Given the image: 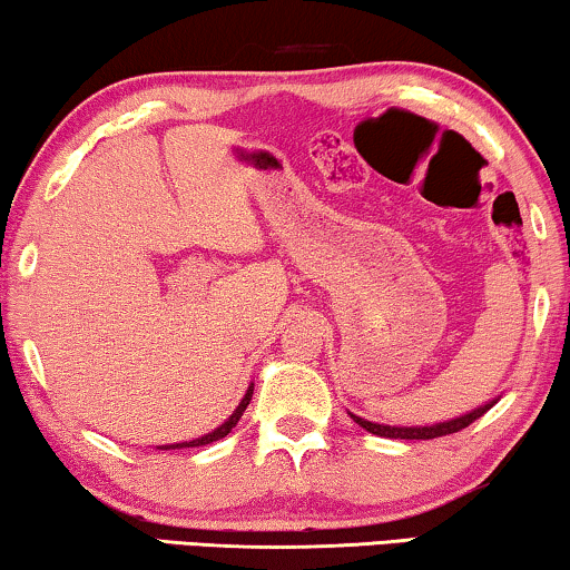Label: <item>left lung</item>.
Masks as SVG:
<instances>
[{
    "mask_svg": "<svg viewBox=\"0 0 570 570\" xmlns=\"http://www.w3.org/2000/svg\"><path fill=\"white\" fill-rule=\"evenodd\" d=\"M498 400L482 404V407L466 412L462 417H454V420H446V423H435V425H412V428H396V425H381V423H371V420L365 417H357L350 412V417L355 420L357 425L365 428V431L373 433V435H384V439H407V441H431V439H441V435H449V433H459L462 428L472 425L474 420L485 415V412L493 407Z\"/></svg>",
    "mask_w": 570,
    "mask_h": 570,
    "instance_id": "left-lung-1",
    "label": "left lung"
}]
</instances>
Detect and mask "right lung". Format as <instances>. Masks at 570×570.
<instances>
[{
	"label": "right lung",
	"instance_id": "right-lung-1",
	"mask_svg": "<svg viewBox=\"0 0 570 570\" xmlns=\"http://www.w3.org/2000/svg\"><path fill=\"white\" fill-rule=\"evenodd\" d=\"M252 394H254V384L246 389V394H244V400H240V404L236 410H233V415L225 420V423L220 425V428H215L213 433H207V435H202V439H194V441H184V443H170V446H158V449H163V451H168V449H189V446H207V443H213V441H220V439H225V435H228L233 428H236V423L240 420V415H244V410L248 407V402H252Z\"/></svg>",
	"mask_w": 570,
	"mask_h": 570
}]
</instances>
